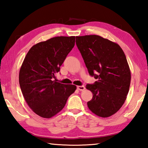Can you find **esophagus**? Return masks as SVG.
<instances>
[{"label":"esophagus","mask_w":148,"mask_h":148,"mask_svg":"<svg viewBox=\"0 0 148 148\" xmlns=\"http://www.w3.org/2000/svg\"><path fill=\"white\" fill-rule=\"evenodd\" d=\"M77 89L79 90V91H84L85 89H86V88H85V87L83 86H77Z\"/></svg>","instance_id":"obj_1"}]
</instances>
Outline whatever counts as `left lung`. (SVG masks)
<instances>
[{
  "label": "left lung",
  "mask_w": 148,
  "mask_h": 148,
  "mask_svg": "<svg viewBox=\"0 0 148 148\" xmlns=\"http://www.w3.org/2000/svg\"><path fill=\"white\" fill-rule=\"evenodd\" d=\"M76 38L89 74L97 79L86 86L92 93L87 106L97 116L108 117L121 108L129 91L131 74L126 57L119 44L99 35Z\"/></svg>",
  "instance_id": "left-lung-1"
}]
</instances>
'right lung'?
<instances>
[{"mask_svg":"<svg viewBox=\"0 0 148 148\" xmlns=\"http://www.w3.org/2000/svg\"><path fill=\"white\" fill-rule=\"evenodd\" d=\"M75 44V36H57L34 45L20 68L19 82L27 104L35 114L51 118L64 107L74 85L53 80Z\"/></svg>","mask_w":148,"mask_h":148,"instance_id":"1","label":"right lung"}]
</instances>
